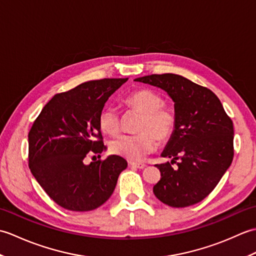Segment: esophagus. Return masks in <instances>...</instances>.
Returning a JSON list of instances; mask_svg holds the SVG:
<instances>
[{
  "label": "esophagus",
  "instance_id": "obj_1",
  "mask_svg": "<svg viewBox=\"0 0 256 256\" xmlns=\"http://www.w3.org/2000/svg\"><path fill=\"white\" fill-rule=\"evenodd\" d=\"M130 166L138 168V170H144V168L146 167V165L143 164V162H130Z\"/></svg>",
  "mask_w": 256,
  "mask_h": 256
}]
</instances>
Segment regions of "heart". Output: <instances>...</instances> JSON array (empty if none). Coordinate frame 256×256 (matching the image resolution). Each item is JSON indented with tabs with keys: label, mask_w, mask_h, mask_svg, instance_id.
<instances>
[{
	"label": "heart",
	"mask_w": 256,
	"mask_h": 256,
	"mask_svg": "<svg viewBox=\"0 0 256 256\" xmlns=\"http://www.w3.org/2000/svg\"><path fill=\"white\" fill-rule=\"evenodd\" d=\"M126 106L143 113L136 125V134L122 135L110 144L111 153L130 160H140L154 152L160 142L172 138L176 128V114L164 104L162 96L150 89H140L125 100ZM99 128L103 133L116 136L121 132V116L113 106H106L99 114Z\"/></svg>",
	"instance_id": "heart-1"
}]
</instances>
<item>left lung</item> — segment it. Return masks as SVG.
Here are the masks:
<instances>
[{"mask_svg": "<svg viewBox=\"0 0 256 256\" xmlns=\"http://www.w3.org/2000/svg\"><path fill=\"white\" fill-rule=\"evenodd\" d=\"M135 81L158 86L175 102L176 128L162 153L172 160L156 165L160 180L153 188L154 194L174 208L200 202L232 162L234 132L231 118L210 89L179 74H150ZM174 164L177 168H172Z\"/></svg>", "mask_w": 256, "mask_h": 256, "instance_id": "8db88e82", "label": "left lung"}]
</instances>
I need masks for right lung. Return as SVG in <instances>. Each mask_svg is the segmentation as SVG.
I'll return each instance as SVG.
<instances>
[{
    "label": "right lung",
    "mask_w": 256,
    "mask_h": 256,
    "mask_svg": "<svg viewBox=\"0 0 256 256\" xmlns=\"http://www.w3.org/2000/svg\"><path fill=\"white\" fill-rule=\"evenodd\" d=\"M126 80H92L57 94L32 125L30 170L64 209H96L111 197L118 175L128 167V162L118 155L84 164L86 156L106 148L98 118L108 96Z\"/></svg>",
    "instance_id": "obj_1"
}]
</instances>
